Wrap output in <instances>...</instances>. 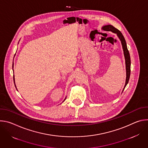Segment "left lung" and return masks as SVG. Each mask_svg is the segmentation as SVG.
Instances as JSON below:
<instances>
[{
    "label": "left lung",
    "mask_w": 148,
    "mask_h": 148,
    "mask_svg": "<svg viewBox=\"0 0 148 148\" xmlns=\"http://www.w3.org/2000/svg\"><path fill=\"white\" fill-rule=\"evenodd\" d=\"M102 29L103 30H105V31H108V32L110 31V32H112V33H116L117 34L118 37H119V40L121 41V44H122V49H123V54H124V57H125V59L126 71V82H125V85L123 90V91L125 87L126 86L127 84L128 83L130 77V74H131V58H130V53H129V51H128V48H127V46H126V43L125 39L123 36L122 35V34L121 33V32L112 25H108L103 26L102 27Z\"/></svg>",
    "instance_id": "8db88e82"
}]
</instances>
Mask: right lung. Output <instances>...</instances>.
Wrapping results in <instances>:
<instances>
[{
    "label": "right lung",
    "mask_w": 148,
    "mask_h": 148,
    "mask_svg": "<svg viewBox=\"0 0 148 148\" xmlns=\"http://www.w3.org/2000/svg\"><path fill=\"white\" fill-rule=\"evenodd\" d=\"M15 56V55H14ZM12 67H13V66H12ZM13 80H14V86H15V87L16 88V84H15V81H14V76L13 75ZM16 89H17V88H16ZM66 98H65V99H66ZM65 99L64 100V101H65Z\"/></svg>",
    "instance_id": "right-lung-1"
}]
</instances>
